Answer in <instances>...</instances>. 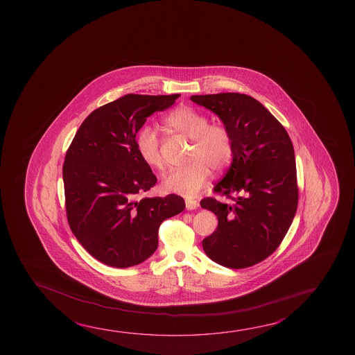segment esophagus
Listing matches in <instances>:
<instances>
[{
    "label": "esophagus",
    "instance_id": "34e87169",
    "mask_svg": "<svg viewBox=\"0 0 355 355\" xmlns=\"http://www.w3.org/2000/svg\"><path fill=\"white\" fill-rule=\"evenodd\" d=\"M186 208L188 210L197 209V208H198L197 200H194V199H191V198H187Z\"/></svg>",
    "mask_w": 355,
    "mask_h": 355
}]
</instances>
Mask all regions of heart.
<instances>
[{"mask_svg": "<svg viewBox=\"0 0 355 355\" xmlns=\"http://www.w3.org/2000/svg\"><path fill=\"white\" fill-rule=\"evenodd\" d=\"M163 128L192 141L187 155L186 167L173 169L164 175V192L178 193L187 197L196 196L209 180L210 169L221 172L229 167L234 157L232 131L224 123H209L208 117L189 106H180L163 120ZM139 157L150 168H164L161 145L153 128H141L135 139Z\"/></svg>", "mask_w": 355, "mask_h": 355, "instance_id": "1", "label": "heart"}]
</instances>
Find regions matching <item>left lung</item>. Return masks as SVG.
<instances>
[{
  "instance_id": "left-lung-1",
  "label": "left lung",
  "mask_w": 355,
  "mask_h": 355,
  "mask_svg": "<svg viewBox=\"0 0 355 355\" xmlns=\"http://www.w3.org/2000/svg\"><path fill=\"white\" fill-rule=\"evenodd\" d=\"M191 100L216 114L234 139L233 162L214 187L233 203L200 200L219 221L202 241L204 251L225 268H250L279 248L296 214L293 145L279 120L249 95H192Z\"/></svg>"
}]
</instances>
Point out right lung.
Listing matches in <instances>:
<instances>
[{"mask_svg": "<svg viewBox=\"0 0 355 355\" xmlns=\"http://www.w3.org/2000/svg\"><path fill=\"white\" fill-rule=\"evenodd\" d=\"M180 94H128L83 121L63 164L65 209L84 249L112 268L147 260L158 246L163 220L186 208L177 194L142 198L157 178L139 157L135 139L147 117L175 104Z\"/></svg>", "mask_w": 355, "mask_h": 355, "instance_id": "obj_1", "label": "right lung"}]
</instances>
